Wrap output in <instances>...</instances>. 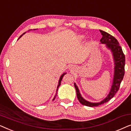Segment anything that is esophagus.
<instances>
[{
    "instance_id": "esophagus-1",
    "label": "esophagus",
    "mask_w": 131,
    "mask_h": 131,
    "mask_svg": "<svg viewBox=\"0 0 131 131\" xmlns=\"http://www.w3.org/2000/svg\"><path fill=\"white\" fill-rule=\"evenodd\" d=\"M70 70L71 71H74L75 70H76V68H75L74 66H71L70 67Z\"/></svg>"
}]
</instances>
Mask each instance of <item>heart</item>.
Wrapping results in <instances>:
<instances>
[{
    "label": "heart",
    "mask_w": 131,
    "mask_h": 131,
    "mask_svg": "<svg viewBox=\"0 0 131 131\" xmlns=\"http://www.w3.org/2000/svg\"><path fill=\"white\" fill-rule=\"evenodd\" d=\"M84 38V36H79V39H83Z\"/></svg>",
    "instance_id": "heart-1"
}]
</instances>
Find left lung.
Segmentation results:
<instances>
[{
  "label": "left lung",
  "instance_id": "obj_1",
  "mask_svg": "<svg viewBox=\"0 0 131 131\" xmlns=\"http://www.w3.org/2000/svg\"><path fill=\"white\" fill-rule=\"evenodd\" d=\"M102 35V38L100 40V43L104 44L107 49L112 52L113 58L114 61V75L113 82L111 86L110 92L104 99L98 103H91L82 97L80 93L79 89L76 83H74V88L76 91L77 97L82 104L88 107H96L103 104L108 102L109 100L113 97L116 93L119 90L121 82L122 81L125 74V57L122 51L121 46L119 45L117 39L110 35L107 32L100 30Z\"/></svg>",
  "mask_w": 131,
  "mask_h": 131
}]
</instances>
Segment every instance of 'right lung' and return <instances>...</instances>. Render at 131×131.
I'll use <instances>...</instances> for the list:
<instances>
[{"label": "right lung", "instance_id": "right-lung-1", "mask_svg": "<svg viewBox=\"0 0 131 131\" xmlns=\"http://www.w3.org/2000/svg\"><path fill=\"white\" fill-rule=\"evenodd\" d=\"M36 30V29H34V30ZM36 30H37V29H36ZM30 30H28V31H30ZM25 33H23L22 35H21V36H19V38H18V39H19V38H20V37H22V36H23V35H24V34H25ZM66 73H63V74H62V75H61V76H60V79H59V81H58V86H57V91H56V94H55V96H54V97H53V98L52 101H53V100H55V97H56V96H57V91H58V88H59V86H60L61 85V80H62V78H63V77H64V75H65V74H66Z\"/></svg>", "mask_w": 131, "mask_h": 131}]
</instances>
